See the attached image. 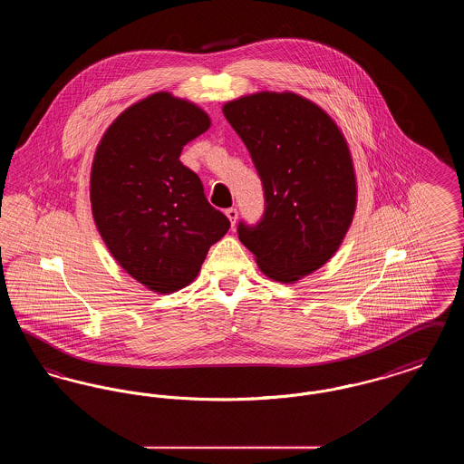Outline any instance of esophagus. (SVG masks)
Returning <instances> with one entry per match:
<instances>
[{
    "instance_id": "esophagus-1",
    "label": "esophagus",
    "mask_w": 464,
    "mask_h": 464,
    "mask_svg": "<svg viewBox=\"0 0 464 464\" xmlns=\"http://www.w3.org/2000/svg\"><path fill=\"white\" fill-rule=\"evenodd\" d=\"M224 214H226V218L231 222V226L237 224V219H238V210H237V208H233V207H231V208H226Z\"/></svg>"
}]
</instances>
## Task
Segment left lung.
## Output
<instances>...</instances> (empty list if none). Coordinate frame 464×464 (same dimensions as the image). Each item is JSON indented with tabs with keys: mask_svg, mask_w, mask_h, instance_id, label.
Segmentation results:
<instances>
[{
	"mask_svg": "<svg viewBox=\"0 0 464 464\" xmlns=\"http://www.w3.org/2000/svg\"><path fill=\"white\" fill-rule=\"evenodd\" d=\"M265 189V214L238 224L271 280L294 284L337 252L356 208L348 142L331 116L292 92H257L222 106Z\"/></svg>",
	"mask_w": 464,
	"mask_h": 464,
	"instance_id": "left-lung-1",
	"label": "left lung"
}]
</instances>
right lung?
Masks as SVG:
<instances>
[{
  "mask_svg": "<svg viewBox=\"0 0 464 464\" xmlns=\"http://www.w3.org/2000/svg\"><path fill=\"white\" fill-rule=\"evenodd\" d=\"M208 127V114L197 104L156 92L111 123L93 156L95 226L118 265L158 294L189 285L231 226L179 160Z\"/></svg>",
  "mask_w": 464,
  "mask_h": 464,
  "instance_id": "right-lung-1",
  "label": "right lung"
}]
</instances>
